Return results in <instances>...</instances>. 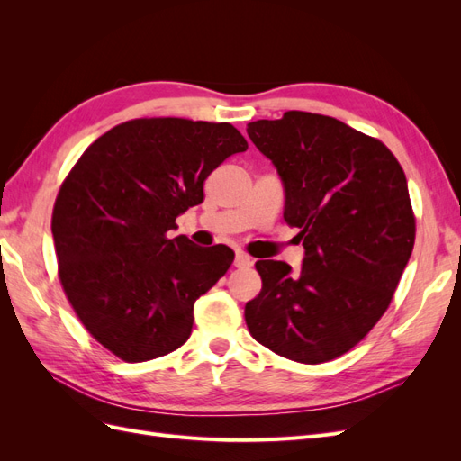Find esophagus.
Instances as JSON below:
<instances>
[{"label":"esophagus","mask_w":461,"mask_h":461,"mask_svg":"<svg viewBox=\"0 0 461 461\" xmlns=\"http://www.w3.org/2000/svg\"><path fill=\"white\" fill-rule=\"evenodd\" d=\"M252 258H249L248 254H244V252H236V258H234V267H239V269H248V267H252Z\"/></svg>","instance_id":"obj_1"}]
</instances>
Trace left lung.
<instances>
[{
    "mask_svg": "<svg viewBox=\"0 0 461 461\" xmlns=\"http://www.w3.org/2000/svg\"><path fill=\"white\" fill-rule=\"evenodd\" d=\"M248 136L283 178L285 221L305 248L300 271L258 261L246 303L252 337L300 364H325L366 339L393 302L415 244L402 165L381 140L327 115L286 111Z\"/></svg>",
    "mask_w": 461,
    "mask_h": 461,
    "instance_id": "8db88e82",
    "label": "left lung"
}]
</instances>
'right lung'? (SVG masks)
I'll use <instances>...</instances> for the list:
<instances>
[{
  "label": "right lung",
  "instance_id": "add662e5",
  "mask_svg": "<svg viewBox=\"0 0 461 461\" xmlns=\"http://www.w3.org/2000/svg\"><path fill=\"white\" fill-rule=\"evenodd\" d=\"M246 138L229 122L151 117L92 142L55 198L58 275L80 323L129 364L183 346L194 302L225 275L232 249L169 239L176 217L203 202V183Z\"/></svg>",
  "mask_w": 461,
  "mask_h": 461
}]
</instances>
